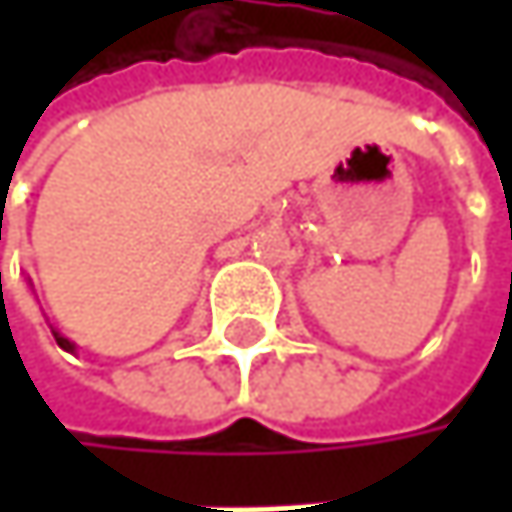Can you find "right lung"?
Wrapping results in <instances>:
<instances>
[{"label":"right lung","instance_id":"1","mask_svg":"<svg viewBox=\"0 0 512 512\" xmlns=\"http://www.w3.org/2000/svg\"><path fill=\"white\" fill-rule=\"evenodd\" d=\"M52 338H55V344H58L61 350H67V353H73V350H76V344H73V341H67V338H64L61 332H55V329H52Z\"/></svg>","mask_w":512,"mask_h":512}]
</instances>
